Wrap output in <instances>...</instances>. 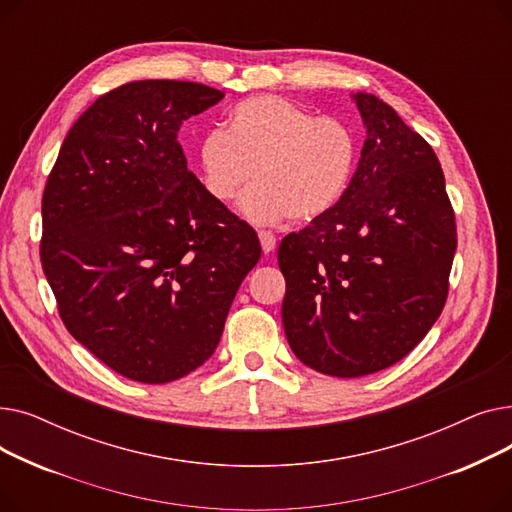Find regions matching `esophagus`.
<instances>
[{
  "label": "esophagus",
  "mask_w": 512,
  "mask_h": 512,
  "mask_svg": "<svg viewBox=\"0 0 512 512\" xmlns=\"http://www.w3.org/2000/svg\"><path fill=\"white\" fill-rule=\"evenodd\" d=\"M259 242L263 253H274L276 251V236L270 230H259Z\"/></svg>",
  "instance_id": "34e87169"
}]
</instances>
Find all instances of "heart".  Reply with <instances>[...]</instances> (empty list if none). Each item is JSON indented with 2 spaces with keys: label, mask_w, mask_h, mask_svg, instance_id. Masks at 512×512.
Masks as SVG:
<instances>
[{
  "label": "heart",
  "mask_w": 512,
  "mask_h": 512,
  "mask_svg": "<svg viewBox=\"0 0 512 512\" xmlns=\"http://www.w3.org/2000/svg\"><path fill=\"white\" fill-rule=\"evenodd\" d=\"M205 191L232 201L255 176L238 207L255 224L311 222L344 195L355 166L351 128L282 97L240 101L226 130L207 132L197 149Z\"/></svg>",
  "instance_id": "heart-1"
}]
</instances>
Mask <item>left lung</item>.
I'll use <instances>...</instances> for the list:
<instances>
[{
  "label": "left lung",
  "instance_id": "left-lung-1",
  "mask_svg": "<svg viewBox=\"0 0 512 512\" xmlns=\"http://www.w3.org/2000/svg\"><path fill=\"white\" fill-rule=\"evenodd\" d=\"M367 137L342 199L278 249L292 353L332 378L382 371L432 330L456 224L434 149L388 103L353 95Z\"/></svg>",
  "mask_w": 512,
  "mask_h": 512
}]
</instances>
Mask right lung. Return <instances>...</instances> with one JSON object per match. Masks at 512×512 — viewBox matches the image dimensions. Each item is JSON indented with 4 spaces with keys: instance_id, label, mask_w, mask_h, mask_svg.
<instances>
[{
    "instance_id": "1",
    "label": "right lung",
    "mask_w": 512,
    "mask_h": 512,
    "mask_svg": "<svg viewBox=\"0 0 512 512\" xmlns=\"http://www.w3.org/2000/svg\"><path fill=\"white\" fill-rule=\"evenodd\" d=\"M222 91L134 80L66 134L43 191L41 263L68 332L116 373L168 384L220 344L255 230L209 197L178 143Z\"/></svg>"
}]
</instances>
